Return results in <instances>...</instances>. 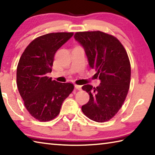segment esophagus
Instances as JSON below:
<instances>
[{
    "label": "esophagus",
    "instance_id": "1",
    "mask_svg": "<svg viewBox=\"0 0 155 155\" xmlns=\"http://www.w3.org/2000/svg\"><path fill=\"white\" fill-rule=\"evenodd\" d=\"M75 88H76V89H78V90H79V91L82 90V86L75 84Z\"/></svg>",
    "mask_w": 155,
    "mask_h": 155
}]
</instances>
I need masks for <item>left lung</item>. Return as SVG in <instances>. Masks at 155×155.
<instances>
[{
    "instance_id": "left-lung-1",
    "label": "left lung",
    "mask_w": 155,
    "mask_h": 155,
    "mask_svg": "<svg viewBox=\"0 0 155 155\" xmlns=\"http://www.w3.org/2000/svg\"><path fill=\"white\" fill-rule=\"evenodd\" d=\"M74 38L101 81L96 88L82 87L90 97L82 106V112L97 122L110 120L122 106L129 90L131 68L127 52L115 37L100 31L77 32Z\"/></svg>"
}]
</instances>
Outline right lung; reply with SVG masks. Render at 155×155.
<instances>
[{
  "mask_svg": "<svg viewBox=\"0 0 155 155\" xmlns=\"http://www.w3.org/2000/svg\"><path fill=\"white\" fill-rule=\"evenodd\" d=\"M73 33H51L30 43L17 67V87L24 104L40 121L56 117L62 102L74 88L71 83H61L47 76L51 72L55 54Z\"/></svg>",
  "mask_w": 155,
  "mask_h": 155,
  "instance_id": "add662e5",
  "label": "right lung"
}]
</instances>
